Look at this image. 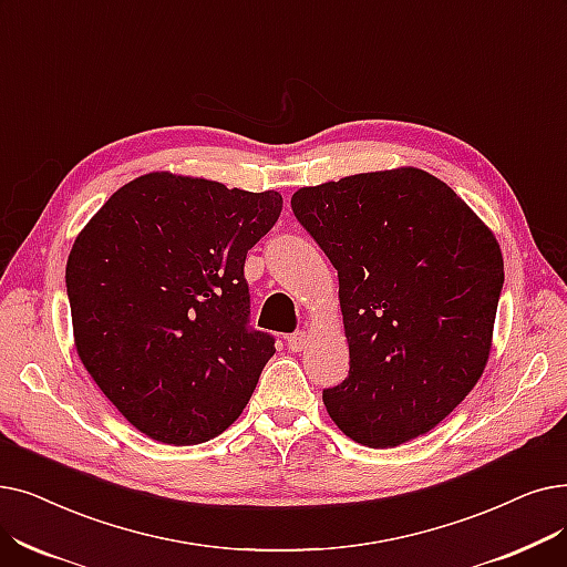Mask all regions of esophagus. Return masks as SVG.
<instances>
[{
  "instance_id": "obj_1",
  "label": "esophagus",
  "mask_w": 567,
  "mask_h": 567,
  "mask_svg": "<svg viewBox=\"0 0 567 567\" xmlns=\"http://www.w3.org/2000/svg\"><path fill=\"white\" fill-rule=\"evenodd\" d=\"M306 342H308L306 331H297V333L287 336V348H289L291 352H301V350L306 348Z\"/></svg>"
}]
</instances>
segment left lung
I'll return each mask as SVG.
<instances>
[{
    "mask_svg": "<svg viewBox=\"0 0 567 567\" xmlns=\"http://www.w3.org/2000/svg\"><path fill=\"white\" fill-rule=\"evenodd\" d=\"M291 210L338 270L350 375L322 393L331 420L375 450L429 433L488 361L505 280L494 231L414 166L301 187Z\"/></svg>",
    "mask_w": 567,
    "mask_h": 567,
    "instance_id": "8db88e82",
    "label": "left lung"
}]
</instances>
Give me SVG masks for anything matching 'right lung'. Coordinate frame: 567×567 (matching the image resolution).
<instances>
[{
	"instance_id": "add662e5",
	"label": "right lung",
	"mask_w": 567,
	"mask_h": 567,
	"mask_svg": "<svg viewBox=\"0 0 567 567\" xmlns=\"http://www.w3.org/2000/svg\"><path fill=\"white\" fill-rule=\"evenodd\" d=\"M282 196L145 174L76 236L66 293L76 352L125 420L164 445H199L248 405L274 336L248 329L243 276Z\"/></svg>"
}]
</instances>
